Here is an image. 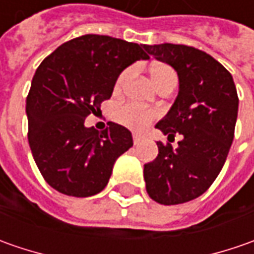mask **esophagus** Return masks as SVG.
I'll return each instance as SVG.
<instances>
[{
  "mask_svg": "<svg viewBox=\"0 0 254 254\" xmlns=\"http://www.w3.org/2000/svg\"><path fill=\"white\" fill-rule=\"evenodd\" d=\"M132 142L137 145V144H140L141 142V137L138 135V134H132Z\"/></svg>",
  "mask_w": 254,
  "mask_h": 254,
  "instance_id": "esophagus-1",
  "label": "esophagus"
}]
</instances>
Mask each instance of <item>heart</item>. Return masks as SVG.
<instances>
[{
	"label": "heart",
	"instance_id": "1",
	"mask_svg": "<svg viewBox=\"0 0 254 254\" xmlns=\"http://www.w3.org/2000/svg\"><path fill=\"white\" fill-rule=\"evenodd\" d=\"M132 73H134V67L130 66V67H126L122 73L117 76L116 83H114V93L116 94L122 93L123 87L126 86L127 80L131 77ZM151 79L154 84L161 90L162 87H165L167 84L177 83V73L168 64H158L151 70ZM157 117H158L157 110L142 109L134 103L120 104L116 107V110L113 113V119L119 124H122L127 128L135 130V131H140L142 128H145Z\"/></svg>",
	"mask_w": 254,
	"mask_h": 254
}]
</instances>
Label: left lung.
I'll list each match as a JSON object with an SVG mask.
<instances>
[{
	"instance_id": "8db88e82",
	"label": "left lung",
	"mask_w": 254,
	"mask_h": 254,
	"mask_svg": "<svg viewBox=\"0 0 254 254\" xmlns=\"http://www.w3.org/2000/svg\"><path fill=\"white\" fill-rule=\"evenodd\" d=\"M145 51L180 79L177 100L155 127L168 140L182 135L175 150L157 142V158L144 165L145 190L161 205H178L200 196L219 175L235 137L239 97L229 70L200 49L161 44Z\"/></svg>"
}]
</instances>
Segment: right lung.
<instances>
[{
	"instance_id": "obj_1",
	"label": "right lung",
	"mask_w": 254,
	"mask_h": 254,
	"mask_svg": "<svg viewBox=\"0 0 254 254\" xmlns=\"http://www.w3.org/2000/svg\"><path fill=\"white\" fill-rule=\"evenodd\" d=\"M145 45L107 35H82L62 44L38 66L26 96L28 142L44 180L69 196L104 190L116 160L132 147L131 132L109 122L106 130L84 119L112 97L117 76L140 59Z\"/></svg>"
}]
</instances>
